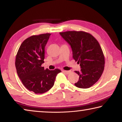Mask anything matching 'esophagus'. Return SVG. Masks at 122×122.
I'll return each mask as SVG.
<instances>
[{"instance_id": "34e87169", "label": "esophagus", "mask_w": 122, "mask_h": 122, "mask_svg": "<svg viewBox=\"0 0 122 122\" xmlns=\"http://www.w3.org/2000/svg\"><path fill=\"white\" fill-rule=\"evenodd\" d=\"M63 72H64V73H65L67 74H69L71 73V71H63Z\"/></svg>"}]
</instances>
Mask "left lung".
<instances>
[{"instance_id":"left-lung-1","label":"left lung","mask_w":122,"mask_h":122,"mask_svg":"<svg viewBox=\"0 0 122 122\" xmlns=\"http://www.w3.org/2000/svg\"><path fill=\"white\" fill-rule=\"evenodd\" d=\"M60 34L71 45L73 59L81 66V71H75L79 75L75 86L90 88L98 81L104 69V56L98 42L92 34L83 31H67Z\"/></svg>"}]
</instances>
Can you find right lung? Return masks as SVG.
I'll return each instance as SVG.
<instances>
[{"label":"right lung","mask_w":122,"mask_h":122,"mask_svg":"<svg viewBox=\"0 0 122 122\" xmlns=\"http://www.w3.org/2000/svg\"><path fill=\"white\" fill-rule=\"evenodd\" d=\"M50 33L32 36L25 39L16 55L15 65L18 75L24 86L36 94H43L50 90L61 71L45 69V48Z\"/></svg>","instance_id":"obj_1"}]
</instances>
